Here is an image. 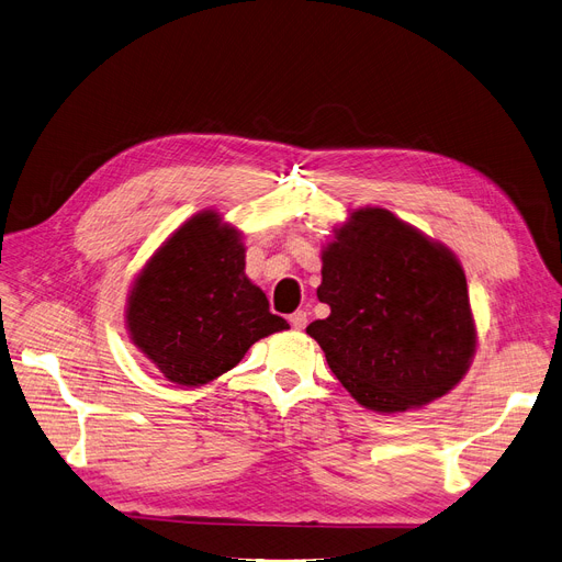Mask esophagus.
I'll return each mask as SVG.
<instances>
[{
	"label": "esophagus",
	"mask_w": 562,
	"mask_h": 562,
	"mask_svg": "<svg viewBox=\"0 0 562 562\" xmlns=\"http://www.w3.org/2000/svg\"><path fill=\"white\" fill-rule=\"evenodd\" d=\"M289 324L294 326L296 330H303L305 326H307V312L305 310H299V312H294L289 316Z\"/></svg>",
	"instance_id": "1"
}]
</instances>
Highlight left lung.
Masks as SVG:
<instances>
[{"label": "left lung", "instance_id": "obj_1", "mask_svg": "<svg viewBox=\"0 0 562 562\" xmlns=\"http://www.w3.org/2000/svg\"><path fill=\"white\" fill-rule=\"evenodd\" d=\"M307 326L328 368L364 408H418L467 374L475 353L469 286L457 257L385 209H358L333 229Z\"/></svg>", "mask_w": 562, "mask_h": 562}]
</instances>
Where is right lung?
I'll use <instances>...</instances> for the list:
<instances>
[{"mask_svg":"<svg viewBox=\"0 0 562 562\" xmlns=\"http://www.w3.org/2000/svg\"><path fill=\"white\" fill-rule=\"evenodd\" d=\"M126 324L133 345L186 387L229 372L257 339L289 328L248 280L240 234L215 211L192 215L146 261Z\"/></svg>","mask_w":562,"mask_h":562,"instance_id":"add662e5","label":"right lung"}]
</instances>
